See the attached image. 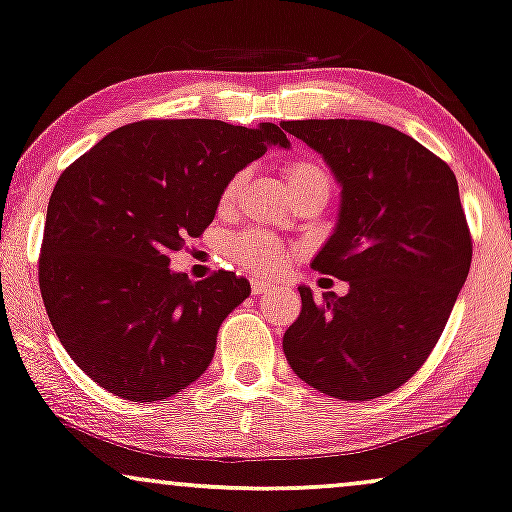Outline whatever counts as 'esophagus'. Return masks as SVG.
<instances>
[{
    "instance_id": "1",
    "label": "esophagus",
    "mask_w": 512,
    "mask_h": 512,
    "mask_svg": "<svg viewBox=\"0 0 512 512\" xmlns=\"http://www.w3.org/2000/svg\"><path fill=\"white\" fill-rule=\"evenodd\" d=\"M269 290H274V283L267 281V278H252V293L262 295L269 293Z\"/></svg>"
}]
</instances>
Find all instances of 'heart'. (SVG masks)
Here are the masks:
<instances>
[{
  "label": "heart",
  "instance_id": "heart-1",
  "mask_svg": "<svg viewBox=\"0 0 512 512\" xmlns=\"http://www.w3.org/2000/svg\"><path fill=\"white\" fill-rule=\"evenodd\" d=\"M283 177H286L290 196H295V193L304 189H312V186L328 189V174L314 163H290L283 170ZM243 179L245 174L241 172L224 186L222 196H219V208L226 210L236 203L238 193L243 189ZM229 255L243 269L255 271V274H278V271L286 269L290 260V248H286L276 236L267 234V231H245V234L236 236L231 241Z\"/></svg>",
  "mask_w": 512,
  "mask_h": 512
}]
</instances>
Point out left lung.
Instances as JSON below:
<instances>
[{"mask_svg": "<svg viewBox=\"0 0 512 512\" xmlns=\"http://www.w3.org/2000/svg\"><path fill=\"white\" fill-rule=\"evenodd\" d=\"M340 184L333 234L312 267L349 283L283 335L297 378L342 401L404 385L442 335L470 271L472 241L451 167L399 129L368 120H288Z\"/></svg>", "mask_w": 512, "mask_h": 512, "instance_id": "obj_1", "label": "left lung"}]
</instances>
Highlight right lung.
Masks as SVG:
<instances>
[{"mask_svg":"<svg viewBox=\"0 0 512 512\" xmlns=\"http://www.w3.org/2000/svg\"><path fill=\"white\" fill-rule=\"evenodd\" d=\"M283 129L222 120H144L77 158L49 198L40 290L70 359L129 401H160L208 371L222 321L250 295L219 271L191 281L170 252L217 215L224 186Z\"/></svg>","mask_w":512,"mask_h":512,"instance_id":"1","label":"right lung"}]
</instances>
